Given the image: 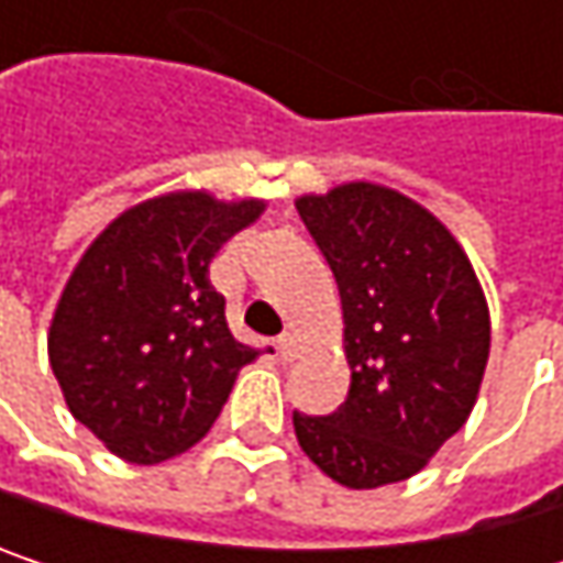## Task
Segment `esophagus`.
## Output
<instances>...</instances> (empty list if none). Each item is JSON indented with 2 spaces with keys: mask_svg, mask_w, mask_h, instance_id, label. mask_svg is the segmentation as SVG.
Instances as JSON below:
<instances>
[{
  "mask_svg": "<svg viewBox=\"0 0 563 563\" xmlns=\"http://www.w3.org/2000/svg\"><path fill=\"white\" fill-rule=\"evenodd\" d=\"M277 355H280V362H292L296 358V335L292 332H283L280 339H277Z\"/></svg>",
  "mask_w": 563,
  "mask_h": 563,
  "instance_id": "esophagus-1",
  "label": "esophagus"
}]
</instances>
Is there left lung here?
Wrapping results in <instances>:
<instances>
[{"label":"left lung","mask_w":563,"mask_h":563,"mask_svg":"<svg viewBox=\"0 0 563 563\" xmlns=\"http://www.w3.org/2000/svg\"><path fill=\"white\" fill-rule=\"evenodd\" d=\"M342 299L352 368L329 417L292 413L302 453L349 489L410 479L466 423L489 362V302L450 228L375 181L299 195Z\"/></svg>","instance_id":"1"}]
</instances>
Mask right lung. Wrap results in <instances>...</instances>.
Segmentation results:
<instances>
[{"instance_id": "add662e5", "label": "right lung", "mask_w": 563, "mask_h": 563, "mask_svg": "<svg viewBox=\"0 0 563 563\" xmlns=\"http://www.w3.org/2000/svg\"><path fill=\"white\" fill-rule=\"evenodd\" d=\"M264 208L166 191L117 214L70 271L48 358L67 410L113 456L153 466L195 446L261 355L231 335L208 264Z\"/></svg>"}]
</instances>
